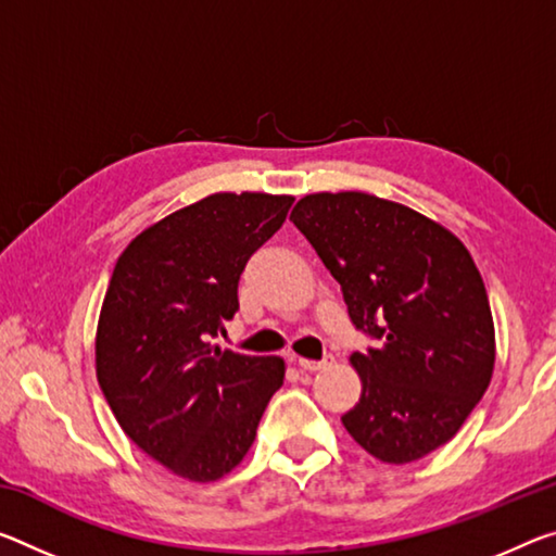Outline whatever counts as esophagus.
<instances>
[{
    "label": "esophagus",
    "instance_id": "1",
    "mask_svg": "<svg viewBox=\"0 0 556 556\" xmlns=\"http://www.w3.org/2000/svg\"><path fill=\"white\" fill-rule=\"evenodd\" d=\"M299 364V368H302V371H309V374H314V371H321L324 366H329V358H324V361H312V358H299L296 361Z\"/></svg>",
    "mask_w": 556,
    "mask_h": 556
}]
</instances>
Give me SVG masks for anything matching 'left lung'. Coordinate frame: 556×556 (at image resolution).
Listing matches in <instances>:
<instances>
[{"label": "left lung", "mask_w": 556, "mask_h": 556, "mask_svg": "<svg viewBox=\"0 0 556 556\" xmlns=\"http://www.w3.org/2000/svg\"><path fill=\"white\" fill-rule=\"evenodd\" d=\"M289 219L341 285L356 329L378 339L349 358L361 399L343 428L391 465L445 445L495 371V324L468 247L435 219L358 190L312 192Z\"/></svg>", "instance_id": "left-lung-1"}]
</instances>
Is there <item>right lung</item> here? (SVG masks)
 Here are the masks:
<instances>
[{"mask_svg":"<svg viewBox=\"0 0 556 556\" xmlns=\"http://www.w3.org/2000/svg\"><path fill=\"white\" fill-rule=\"evenodd\" d=\"M292 195L215 192L130 240L105 289L96 378L140 451L190 482L232 472L285 383V358L213 343L237 306L247 260L275 235Z\"/></svg>","mask_w":556,"mask_h":556,"instance_id":"obj_1","label":"right lung"}]
</instances>
